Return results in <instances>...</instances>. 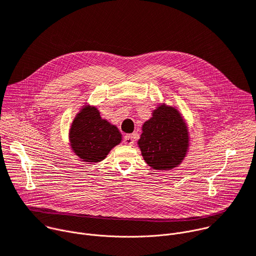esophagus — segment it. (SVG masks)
<instances>
[{"instance_id":"esophagus-1","label":"esophagus","mask_w":256,"mask_h":256,"mask_svg":"<svg viewBox=\"0 0 256 256\" xmlns=\"http://www.w3.org/2000/svg\"><path fill=\"white\" fill-rule=\"evenodd\" d=\"M124 143L126 145L132 146V145L134 144V136H132V134H126V136H124Z\"/></svg>"}]
</instances>
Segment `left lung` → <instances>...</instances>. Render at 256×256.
Returning <instances> with one entry per match:
<instances>
[{
	"mask_svg": "<svg viewBox=\"0 0 256 256\" xmlns=\"http://www.w3.org/2000/svg\"><path fill=\"white\" fill-rule=\"evenodd\" d=\"M138 144L149 166L164 170L174 168L188 148L187 126L174 108L160 106L143 124Z\"/></svg>",
	"mask_w": 256,
	"mask_h": 256,
	"instance_id": "obj_1",
	"label": "left lung"
}]
</instances>
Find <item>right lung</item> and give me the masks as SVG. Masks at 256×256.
Here are the masks:
<instances>
[{"instance_id": "add662e5", "label": "right lung", "mask_w": 256, "mask_h": 256, "mask_svg": "<svg viewBox=\"0 0 256 256\" xmlns=\"http://www.w3.org/2000/svg\"><path fill=\"white\" fill-rule=\"evenodd\" d=\"M120 141L118 128L102 120L96 108H82L72 126V149L84 161H101Z\"/></svg>"}]
</instances>
